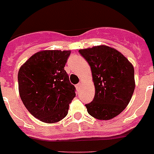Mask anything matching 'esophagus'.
I'll list each match as a JSON object with an SVG mask.
<instances>
[{
  "label": "esophagus",
  "mask_w": 154,
  "mask_h": 154,
  "mask_svg": "<svg viewBox=\"0 0 154 154\" xmlns=\"http://www.w3.org/2000/svg\"><path fill=\"white\" fill-rule=\"evenodd\" d=\"M81 87H82V83L81 82L76 85V88H77V89L79 90L80 88H81Z\"/></svg>",
  "instance_id": "obj_1"
}]
</instances>
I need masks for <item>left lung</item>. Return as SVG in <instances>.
Masks as SVG:
<instances>
[{
  "instance_id": "left-lung-1",
  "label": "left lung",
  "mask_w": 154,
  "mask_h": 154,
  "mask_svg": "<svg viewBox=\"0 0 154 154\" xmlns=\"http://www.w3.org/2000/svg\"><path fill=\"white\" fill-rule=\"evenodd\" d=\"M89 64L94 97L85 105L88 113L98 120H111L125 109L135 88L134 69L121 53L105 45L79 49Z\"/></svg>"
}]
</instances>
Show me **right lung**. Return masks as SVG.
<instances>
[{
  "label": "right lung",
  "instance_id": "1",
  "mask_svg": "<svg viewBox=\"0 0 154 154\" xmlns=\"http://www.w3.org/2000/svg\"><path fill=\"white\" fill-rule=\"evenodd\" d=\"M70 53V50L37 52L18 72V88L23 105L34 118L44 123L63 119L75 96V88L64 69Z\"/></svg>",
  "mask_w": 154,
  "mask_h": 154
}]
</instances>
